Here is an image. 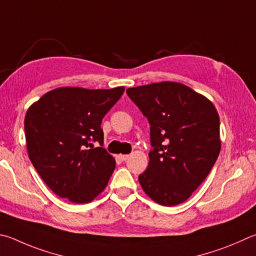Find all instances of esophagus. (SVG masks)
Returning a JSON list of instances; mask_svg holds the SVG:
<instances>
[{"instance_id": "34e87169", "label": "esophagus", "mask_w": 256, "mask_h": 256, "mask_svg": "<svg viewBox=\"0 0 256 256\" xmlns=\"http://www.w3.org/2000/svg\"><path fill=\"white\" fill-rule=\"evenodd\" d=\"M120 159L122 161H126L128 159V154H120Z\"/></svg>"}]
</instances>
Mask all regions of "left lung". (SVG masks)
Masks as SVG:
<instances>
[{
	"instance_id": "left-lung-1",
	"label": "left lung",
	"mask_w": 256,
	"mask_h": 256,
	"mask_svg": "<svg viewBox=\"0 0 256 256\" xmlns=\"http://www.w3.org/2000/svg\"><path fill=\"white\" fill-rule=\"evenodd\" d=\"M150 123L148 166L142 189L162 206L187 200L206 179L220 151V116L205 96L180 82L126 90Z\"/></svg>"
}]
</instances>
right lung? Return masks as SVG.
<instances>
[{"label": "right lung", "mask_w": 256, "mask_h": 256, "mask_svg": "<svg viewBox=\"0 0 256 256\" xmlns=\"http://www.w3.org/2000/svg\"><path fill=\"white\" fill-rule=\"evenodd\" d=\"M124 92L60 87L32 104L24 118L28 154L52 192L75 204L103 192L115 159L103 148L102 120ZM97 142L100 146L94 148Z\"/></svg>", "instance_id": "1"}]
</instances>
